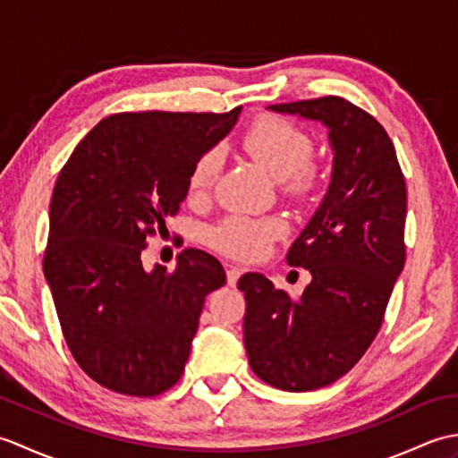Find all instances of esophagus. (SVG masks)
<instances>
[{
	"label": "esophagus",
	"mask_w": 458,
	"mask_h": 458,
	"mask_svg": "<svg viewBox=\"0 0 458 458\" xmlns=\"http://www.w3.org/2000/svg\"><path fill=\"white\" fill-rule=\"evenodd\" d=\"M242 274H244V269H242V267H236V266H228V269H226V279H228V285H236Z\"/></svg>",
	"instance_id": "34e87169"
}]
</instances>
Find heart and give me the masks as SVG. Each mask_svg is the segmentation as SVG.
Segmentation results:
<instances>
[{
    "label": "heart",
    "mask_w": 458,
    "mask_h": 458,
    "mask_svg": "<svg viewBox=\"0 0 458 458\" xmlns=\"http://www.w3.org/2000/svg\"><path fill=\"white\" fill-rule=\"evenodd\" d=\"M242 145L250 157L266 167L274 177L281 179L284 187L299 199L313 197L323 187L325 171L313 155L310 135L287 118L264 114L248 125L242 135ZM222 157L218 149L204 151L192 165L187 191L191 200L208 197L218 179ZM287 224L281 216L251 218L244 214L224 218L208 234V244L220 254L238 259H256L264 256L274 240L285 234Z\"/></svg>",
    "instance_id": "b5f03b06"
}]
</instances>
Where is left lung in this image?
Here are the masks:
<instances>
[{
	"label": "left lung",
	"mask_w": 458,
	"mask_h": 458,
	"mask_svg": "<svg viewBox=\"0 0 458 458\" xmlns=\"http://www.w3.org/2000/svg\"><path fill=\"white\" fill-rule=\"evenodd\" d=\"M328 125L333 181L313 220L287 251L310 271L299 299L259 274H244V343L254 374L285 392L343 377L384 323L405 264L407 189L390 135L372 114L340 96L271 104Z\"/></svg>",
	"instance_id": "left-lung-1"
}]
</instances>
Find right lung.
<instances>
[{"label": "right lung", "instance_id": "1", "mask_svg": "<svg viewBox=\"0 0 458 458\" xmlns=\"http://www.w3.org/2000/svg\"><path fill=\"white\" fill-rule=\"evenodd\" d=\"M240 110L112 114L58 173L43 271L76 364L112 392L153 397L177 384L204 297L226 284L220 261L202 250L151 274L141 251L167 232L192 165Z\"/></svg>", "mask_w": 458, "mask_h": 458}]
</instances>
